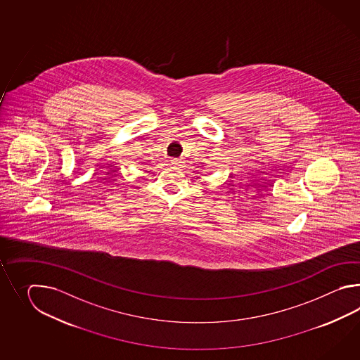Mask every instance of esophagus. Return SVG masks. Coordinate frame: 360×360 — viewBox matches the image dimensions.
<instances>
[{
    "label": "esophagus",
    "mask_w": 360,
    "mask_h": 360,
    "mask_svg": "<svg viewBox=\"0 0 360 360\" xmlns=\"http://www.w3.org/2000/svg\"><path fill=\"white\" fill-rule=\"evenodd\" d=\"M184 162L181 160H179V158H172L171 160V165L172 166H175V167H180V166H183Z\"/></svg>",
    "instance_id": "1"
}]
</instances>
